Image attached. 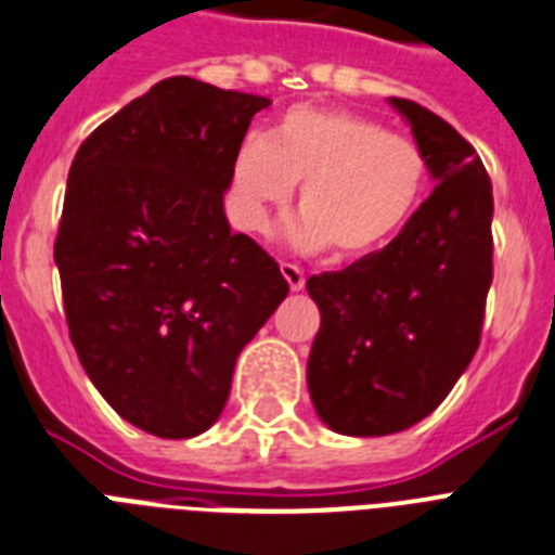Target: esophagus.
Wrapping results in <instances>:
<instances>
[{"label": "esophagus", "mask_w": 555, "mask_h": 555, "mask_svg": "<svg viewBox=\"0 0 555 555\" xmlns=\"http://www.w3.org/2000/svg\"><path fill=\"white\" fill-rule=\"evenodd\" d=\"M281 272H283V278H286V283H288V288H292V292H300V288L306 286L304 269L295 267V263H281Z\"/></svg>", "instance_id": "esophagus-1"}]
</instances>
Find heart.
Instances as JSON below:
<instances>
[{
  "instance_id": "obj_1",
  "label": "heart",
  "mask_w": 555,
  "mask_h": 555,
  "mask_svg": "<svg viewBox=\"0 0 555 555\" xmlns=\"http://www.w3.org/2000/svg\"><path fill=\"white\" fill-rule=\"evenodd\" d=\"M300 184V212L283 235L295 249L363 258L400 235L423 201L428 164L411 139L334 107H292L269 135H246L229 172V212L267 232Z\"/></svg>"
}]
</instances>
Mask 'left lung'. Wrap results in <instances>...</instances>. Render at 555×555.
Listing matches in <instances>:
<instances>
[{"label": "left lung", "mask_w": 555, "mask_h": 555, "mask_svg": "<svg viewBox=\"0 0 555 555\" xmlns=\"http://www.w3.org/2000/svg\"><path fill=\"white\" fill-rule=\"evenodd\" d=\"M423 150L434 192L383 249L311 274L320 309L306 383L323 423L388 437L431 414L474 360L493 281V192L474 146L409 99H388Z\"/></svg>", "instance_id": "left-lung-1"}]
</instances>
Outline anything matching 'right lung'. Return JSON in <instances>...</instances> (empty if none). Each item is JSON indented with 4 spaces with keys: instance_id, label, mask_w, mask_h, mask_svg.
Returning a JSON list of instances; mask_svg holds the SVG:
<instances>
[{
    "instance_id": "1",
    "label": "right lung",
    "mask_w": 555,
    "mask_h": 555,
    "mask_svg": "<svg viewBox=\"0 0 555 555\" xmlns=\"http://www.w3.org/2000/svg\"><path fill=\"white\" fill-rule=\"evenodd\" d=\"M269 104L172 76L70 164L53 249L70 340L116 414L153 437L212 428L237 354L288 295L223 212L237 146Z\"/></svg>"
}]
</instances>
